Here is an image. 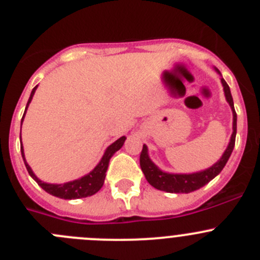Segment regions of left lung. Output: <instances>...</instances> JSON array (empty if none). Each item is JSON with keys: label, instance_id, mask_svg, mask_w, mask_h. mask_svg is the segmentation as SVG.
<instances>
[{"label": "left lung", "instance_id": "left-lung-1", "mask_svg": "<svg viewBox=\"0 0 260 260\" xmlns=\"http://www.w3.org/2000/svg\"><path fill=\"white\" fill-rule=\"evenodd\" d=\"M215 70L220 74V72L216 68H215ZM220 80H221L222 88H224L225 99L229 103L233 112V133L226 149L222 153V156L220 157V159H217L216 164H214L209 169L199 172H193V174H169V172H165L162 170H159L153 164V161L148 156V148H147L146 145H143L140 157L141 169H142L146 180L148 181L149 185L153 186L157 190L166 191V192L171 193L192 192V191L199 190L200 187L205 186L206 183L210 182L214 177H216L221 172V170L226 165L228 159H229L235 145V136H237V113H235L234 102H233V96L232 93H230L229 85L224 80V78H220Z\"/></svg>", "mask_w": 260, "mask_h": 260}]
</instances>
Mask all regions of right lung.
<instances>
[{"label": "right lung", "instance_id": "1", "mask_svg": "<svg viewBox=\"0 0 260 260\" xmlns=\"http://www.w3.org/2000/svg\"><path fill=\"white\" fill-rule=\"evenodd\" d=\"M36 89H38V85L32 89L30 94V98H28L27 104H26V108H25V113H23L22 120H21V124L23 122V118H25L26 111L28 108V104L31 103L32 101V96L35 94ZM20 140H21V132H20ZM125 137L118 138L115 142L112 143L111 146L107 147L106 152H104L103 157L102 159L99 161V164L91 170L89 174H86L85 176L80 177V179L74 180V181H69V182H65V183H48V182H44L34 174V171L31 170V167L28 166V164L26 162L25 158V153H23V147H21V154H22V158L23 162H25V166L27 169L28 175L32 177L34 180L38 182V185L40 186L43 190H45L46 192L50 193L52 196H56L59 199H65V200H74V199H81V198H88V196L94 195V193L98 192L99 190L102 188L103 186L104 180H106V172L108 170V165L109 161H111L112 156L118 151V149L122 148L123 143H124Z\"/></svg>", "mask_w": 260, "mask_h": 260}]
</instances>
